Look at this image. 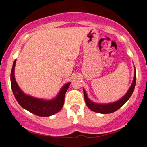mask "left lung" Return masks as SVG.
<instances>
[{
  "label": "left lung",
  "mask_w": 147,
  "mask_h": 147,
  "mask_svg": "<svg viewBox=\"0 0 147 147\" xmlns=\"http://www.w3.org/2000/svg\"><path fill=\"white\" fill-rule=\"evenodd\" d=\"M136 72H135L134 78L133 82H132L131 86V88H129L127 93H126V95L121 98V99L116 101V102H113V103L97 104V103H95V102H92V101H90L89 99H88V96H87L86 92H85V90H83L85 103H86V105H88V107L91 110V111L97 112V113L106 114V113H113V112H115L116 111H117L118 109H119L122 105H123V104H125V102H126V101L130 98L131 95H132V93H133L134 92V90L135 85H136Z\"/></svg>",
  "instance_id": "1"
}]
</instances>
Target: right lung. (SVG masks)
Instances as JSON below:
<instances>
[{
    "label": "right lung",
    "instance_id": "obj_1",
    "mask_svg": "<svg viewBox=\"0 0 147 147\" xmlns=\"http://www.w3.org/2000/svg\"><path fill=\"white\" fill-rule=\"evenodd\" d=\"M16 60L13 65L11 73V85L13 92L17 102L21 107L31 113L39 116H49L57 113L62 109L65 102V95L70 82H68L61 89L57 98L52 100H44L24 94L17 85L14 78Z\"/></svg>",
    "mask_w": 147,
    "mask_h": 147
}]
</instances>
